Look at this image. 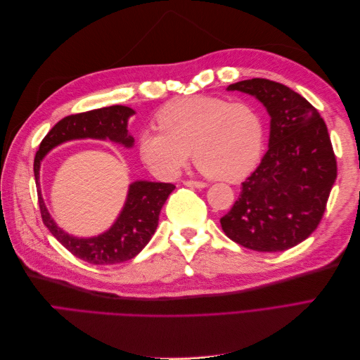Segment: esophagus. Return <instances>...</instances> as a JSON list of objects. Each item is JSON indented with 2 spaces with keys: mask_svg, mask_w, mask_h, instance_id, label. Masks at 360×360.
<instances>
[{
  "mask_svg": "<svg viewBox=\"0 0 360 360\" xmlns=\"http://www.w3.org/2000/svg\"><path fill=\"white\" fill-rule=\"evenodd\" d=\"M183 184L188 188H197V189H202L207 186L204 181H197V180H184Z\"/></svg>",
  "mask_w": 360,
  "mask_h": 360,
  "instance_id": "obj_1",
  "label": "esophagus"
}]
</instances>
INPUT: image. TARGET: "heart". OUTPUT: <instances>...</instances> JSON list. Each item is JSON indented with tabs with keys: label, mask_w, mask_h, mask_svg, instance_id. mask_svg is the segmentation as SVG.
Returning <instances> with one entry per match:
<instances>
[{
	"label": "heart",
	"mask_w": 360,
	"mask_h": 360,
	"mask_svg": "<svg viewBox=\"0 0 360 360\" xmlns=\"http://www.w3.org/2000/svg\"><path fill=\"white\" fill-rule=\"evenodd\" d=\"M158 123L160 129L139 135V155L163 179L177 177L192 151L207 176L234 181L252 169L263 148V118L248 102L183 97L162 108Z\"/></svg>",
	"instance_id": "heart-1"
}]
</instances>
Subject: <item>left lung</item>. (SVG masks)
<instances>
[{"mask_svg": "<svg viewBox=\"0 0 360 360\" xmlns=\"http://www.w3.org/2000/svg\"><path fill=\"white\" fill-rule=\"evenodd\" d=\"M254 96L270 115L269 150L221 217L233 242L258 252L302 243L319 226L336 180V159L324 120L287 85L263 78L228 85Z\"/></svg>", "mask_w": 360, "mask_h": 360, "instance_id": "obj_1", "label": "left lung"}]
</instances>
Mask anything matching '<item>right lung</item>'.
Instances as JSON below:
<instances>
[{
	"instance_id": "add662e5",
	"label": "right lung",
	"mask_w": 360,
	"mask_h": 360,
	"mask_svg": "<svg viewBox=\"0 0 360 360\" xmlns=\"http://www.w3.org/2000/svg\"><path fill=\"white\" fill-rule=\"evenodd\" d=\"M134 114L132 108L114 105L64 117L43 138L34 158V177L43 224L69 252L90 264H117L136 257L155 234L162 205L176 186L147 180L134 181L129 186L123 210L110 230L89 238L73 237L53 222L41 198L40 163L52 148L73 139H110L126 148L134 147L135 139L127 132V122Z\"/></svg>"
}]
</instances>
